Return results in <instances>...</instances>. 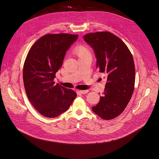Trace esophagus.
I'll use <instances>...</instances> for the list:
<instances>
[{"instance_id":"obj_1","label":"esophagus","mask_w":159,"mask_h":159,"mask_svg":"<svg viewBox=\"0 0 159 159\" xmlns=\"http://www.w3.org/2000/svg\"><path fill=\"white\" fill-rule=\"evenodd\" d=\"M79 92L82 94H85V93H87L89 92V91L88 90H84V91H79Z\"/></svg>"}]
</instances>
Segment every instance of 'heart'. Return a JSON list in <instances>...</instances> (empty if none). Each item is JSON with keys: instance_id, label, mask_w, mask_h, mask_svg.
<instances>
[{"instance_id": "heart-1", "label": "heart", "mask_w": 159, "mask_h": 159, "mask_svg": "<svg viewBox=\"0 0 159 159\" xmlns=\"http://www.w3.org/2000/svg\"><path fill=\"white\" fill-rule=\"evenodd\" d=\"M74 53L79 58L91 55V52L89 48L86 46L82 45L77 46L74 51Z\"/></svg>"}]
</instances>
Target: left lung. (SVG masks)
Here are the masks:
<instances>
[{
    "mask_svg": "<svg viewBox=\"0 0 159 159\" xmlns=\"http://www.w3.org/2000/svg\"><path fill=\"white\" fill-rule=\"evenodd\" d=\"M84 40L93 48L97 68L105 75L106 87L92 111L104 120H111L124 111L134 92L135 68L133 57L120 38L108 31L85 34Z\"/></svg>",
    "mask_w": 159,
    "mask_h": 159,
    "instance_id": "obj_1",
    "label": "left lung"
}]
</instances>
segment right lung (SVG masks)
Here are the masks:
<instances>
[{"label":"right lung","instance_id":"add662e5","mask_svg":"<svg viewBox=\"0 0 159 159\" xmlns=\"http://www.w3.org/2000/svg\"><path fill=\"white\" fill-rule=\"evenodd\" d=\"M78 35L48 34L31 48L24 64V88L31 104L42 115L54 118L66 111L77 94L58 83L55 74L61 67L69 49Z\"/></svg>","mask_w":159,"mask_h":159}]
</instances>
